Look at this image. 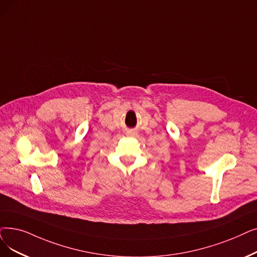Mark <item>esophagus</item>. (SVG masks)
Wrapping results in <instances>:
<instances>
[{"label":"esophagus","instance_id":"esophagus-1","mask_svg":"<svg viewBox=\"0 0 257 257\" xmlns=\"http://www.w3.org/2000/svg\"><path fill=\"white\" fill-rule=\"evenodd\" d=\"M128 135H129V136H131V137H136V136H137V132H135V131H132V130H131V131H129V132H128Z\"/></svg>","mask_w":257,"mask_h":257}]
</instances>
